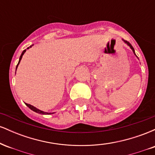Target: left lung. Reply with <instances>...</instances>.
Returning a JSON list of instances; mask_svg holds the SVG:
<instances>
[{
	"label": "left lung",
	"instance_id": "left-lung-1",
	"mask_svg": "<svg viewBox=\"0 0 155 155\" xmlns=\"http://www.w3.org/2000/svg\"><path fill=\"white\" fill-rule=\"evenodd\" d=\"M123 41H124V42H125V43H126V44H127V45H128V46H129V47L131 48V49H132V50H133V53H134V54H136V53H135V50H134V49H133V46H132V45H131V44H130L128 41H125V40H123Z\"/></svg>",
	"mask_w": 155,
	"mask_h": 155
}]
</instances>
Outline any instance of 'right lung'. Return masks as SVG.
Masks as SVG:
<instances>
[{
    "mask_svg": "<svg viewBox=\"0 0 155 155\" xmlns=\"http://www.w3.org/2000/svg\"><path fill=\"white\" fill-rule=\"evenodd\" d=\"M32 46L33 45H31V46H30L29 47H28V49H29V48H31V47H32ZM26 51V49H25L24 51H22V54H21V56H20V58H19V63H18V64H17V68H16V70H17V66H18V65L19 64V62H20V60H21V59H22V55L24 54V53ZM26 104V106H28V107H29L30 108H31V110H33V111H35V112H36V113H38V114H51V113H47V112H44V111H41V110H39V109H38V108H36L35 107H34V106H31V105H30V104Z\"/></svg>",
    "mask_w": 155,
    "mask_h": 155,
    "instance_id": "obj_1",
    "label": "right lung"
}]
</instances>
